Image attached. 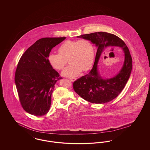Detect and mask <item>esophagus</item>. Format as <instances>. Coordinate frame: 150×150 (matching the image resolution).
I'll list each match as a JSON object with an SVG mask.
<instances>
[{"label":"esophagus","mask_w":150,"mask_h":150,"mask_svg":"<svg viewBox=\"0 0 150 150\" xmlns=\"http://www.w3.org/2000/svg\"><path fill=\"white\" fill-rule=\"evenodd\" d=\"M70 80L71 81H74L75 80H76V79L75 78H70Z\"/></svg>","instance_id":"esophagus-1"}]
</instances>
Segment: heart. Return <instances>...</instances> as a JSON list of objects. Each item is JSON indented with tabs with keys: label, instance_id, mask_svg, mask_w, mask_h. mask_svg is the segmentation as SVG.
I'll list each match as a JSON object with an SVG mask.
<instances>
[{
	"label": "heart",
	"instance_id": "obj_1",
	"mask_svg": "<svg viewBox=\"0 0 150 150\" xmlns=\"http://www.w3.org/2000/svg\"><path fill=\"white\" fill-rule=\"evenodd\" d=\"M58 52L59 54L50 53L47 59L50 66L57 70L63 69L69 59L70 64L62 72L66 77H75L82 70L86 71L89 69L93 64L94 48L88 39L66 41L59 46Z\"/></svg>",
	"mask_w": 150,
	"mask_h": 150
}]
</instances>
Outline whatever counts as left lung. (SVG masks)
I'll return each mask as SVG.
<instances>
[{"label":"left lung","instance_id":"1","mask_svg":"<svg viewBox=\"0 0 150 150\" xmlns=\"http://www.w3.org/2000/svg\"><path fill=\"white\" fill-rule=\"evenodd\" d=\"M89 40L97 51L93 68L88 74L74 82L75 92L91 103L102 104L115 99L123 90L132 70V59L128 48L120 38L106 32H97L77 36ZM118 47L124 52L125 61L121 69L114 77L104 79L99 71L100 57L107 49Z\"/></svg>","mask_w":150,"mask_h":150}]
</instances>
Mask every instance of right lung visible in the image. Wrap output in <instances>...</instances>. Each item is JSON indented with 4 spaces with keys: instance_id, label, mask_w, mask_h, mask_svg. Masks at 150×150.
Listing matches in <instances>:
<instances>
[{
    "instance_id": "1",
    "label": "right lung",
    "mask_w": 150,
    "mask_h": 150,
    "mask_svg": "<svg viewBox=\"0 0 150 150\" xmlns=\"http://www.w3.org/2000/svg\"><path fill=\"white\" fill-rule=\"evenodd\" d=\"M65 39H40L26 50L18 62L15 84L22 106L30 114L41 116L50 109L54 86L61 78L47 58L52 48Z\"/></svg>"
}]
</instances>
